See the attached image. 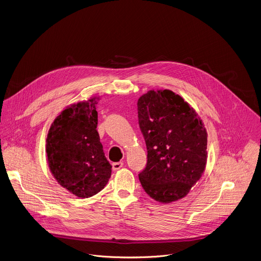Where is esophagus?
I'll use <instances>...</instances> for the list:
<instances>
[{
    "label": "esophagus",
    "mask_w": 261,
    "mask_h": 261,
    "mask_svg": "<svg viewBox=\"0 0 261 261\" xmlns=\"http://www.w3.org/2000/svg\"><path fill=\"white\" fill-rule=\"evenodd\" d=\"M122 166H123V162H122V161H119V162H114V163H112V167H113V170H118V169H120Z\"/></svg>",
    "instance_id": "esophagus-1"
}]
</instances>
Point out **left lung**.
<instances>
[{"mask_svg": "<svg viewBox=\"0 0 261 261\" xmlns=\"http://www.w3.org/2000/svg\"><path fill=\"white\" fill-rule=\"evenodd\" d=\"M147 148L142 188L159 203L186 197L207 163V131L196 111L169 90L149 91L137 103Z\"/></svg>", "mask_w": 261, "mask_h": 261, "instance_id": "obj_1", "label": "left lung"}]
</instances>
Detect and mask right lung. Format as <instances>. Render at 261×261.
Listing matches in <instances>:
<instances>
[{"label":"right lung","instance_id":"add662e5","mask_svg":"<svg viewBox=\"0 0 261 261\" xmlns=\"http://www.w3.org/2000/svg\"><path fill=\"white\" fill-rule=\"evenodd\" d=\"M97 100L64 109L53 121L46 138L47 162L53 176L79 198L101 192L112 172L97 131Z\"/></svg>","mask_w":261,"mask_h":261}]
</instances>
